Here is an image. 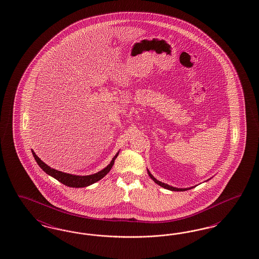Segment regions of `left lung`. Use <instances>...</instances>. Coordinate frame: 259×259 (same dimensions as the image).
Here are the masks:
<instances>
[{
	"label": "left lung",
	"instance_id": "8db88e82",
	"mask_svg": "<svg viewBox=\"0 0 259 259\" xmlns=\"http://www.w3.org/2000/svg\"><path fill=\"white\" fill-rule=\"evenodd\" d=\"M148 176L150 177V179H152L153 180V182L155 183V184H157L158 185H160L162 187H164V188H166V189H169V190H172V191H185V190H187V189H191V188H193V187H189V188H177V187H174V186H171V185H166V184H164V183H161L159 181H157L151 174L148 170Z\"/></svg>",
	"mask_w": 259,
	"mask_h": 259
}]
</instances>
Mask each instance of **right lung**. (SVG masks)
Masks as SVG:
<instances>
[{
	"label": "right lung",
	"instance_id": "obj_1",
	"mask_svg": "<svg viewBox=\"0 0 259 259\" xmlns=\"http://www.w3.org/2000/svg\"><path fill=\"white\" fill-rule=\"evenodd\" d=\"M33 156L35 157V160L37 161V165L47 172L48 175H50L51 177H53L54 179H56L57 181H59L63 185L70 186V187H85L88 185H93L94 183L98 182L101 179H103L108 172L111 171V167L113 166V163L115 158L118 155V152L114 155V157L112 158L111 163L102 171L93 174V175H89V176H75V175H71V174H67V172H60L57 171L55 169L50 168V166H48L45 162L40 160L37 156V154L32 150Z\"/></svg>",
	"mask_w": 259,
	"mask_h": 259
}]
</instances>
